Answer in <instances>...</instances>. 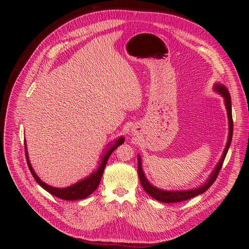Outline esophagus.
I'll list each match as a JSON object with an SVG mask.
<instances>
[{"instance_id":"34e87169","label":"esophagus","mask_w":249,"mask_h":249,"mask_svg":"<svg viewBox=\"0 0 249 249\" xmlns=\"http://www.w3.org/2000/svg\"><path fill=\"white\" fill-rule=\"evenodd\" d=\"M133 131H134V133H137V131H138V130H137V127H136V129H134Z\"/></svg>"}]
</instances>
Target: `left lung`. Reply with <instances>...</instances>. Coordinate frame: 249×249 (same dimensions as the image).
<instances>
[{
	"mask_svg": "<svg viewBox=\"0 0 249 249\" xmlns=\"http://www.w3.org/2000/svg\"><path fill=\"white\" fill-rule=\"evenodd\" d=\"M214 89L218 93H220L223 97H224V105L225 108H227L228 111V117H229V139L227 142V145H225V148L223 150V154L220 161L218 162V164L216 165L215 169L213 170V172L211 173L210 178L206 180V183L201 185L198 188H194V189L191 190H182V191H167V190H162L159 189V188L154 187L152 184H150L147 178L144 176V172L142 170V165H141V158L138 155V176H139V179L140 183L142 185V188L144 189V191L149 194L150 196L153 198H155L158 201L161 202H166V203H171V202H179V201H184L187 199H190L196 195H199L203 192H206L209 188L213 185V183L216 180V178L219 173L223 161L225 159V156L228 154L229 147L231 145V137H232V116H231V95L229 90L227 89V87L221 85V84H215Z\"/></svg>",
	"mask_w": 249,
	"mask_h": 249,
	"instance_id": "obj_1",
	"label": "left lung"
}]
</instances>
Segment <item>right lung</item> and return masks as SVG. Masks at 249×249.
<instances>
[{"label": "right lung", "instance_id": "obj_1", "mask_svg": "<svg viewBox=\"0 0 249 249\" xmlns=\"http://www.w3.org/2000/svg\"><path fill=\"white\" fill-rule=\"evenodd\" d=\"M124 142V137H119L115 142L114 144L111 145L109 149H107V152H105L104 156L102 157V160L100 166L97 167V169L95 171H93L91 175L89 177L85 178L84 179L80 180V182L73 184L70 187H66V188H55V187H52L49 186L48 184H46L44 182L37 177V175L35 173V171L33 170L31 164H30L29 161V157H28V152H27V146L25 144V149H26V159H27V164H28V167L31 171L33 178H35V180L37 183H38L44 190H47L49 193L53 194L54 196L59 197L61 199L64 200H77V199H83V198H86L87 196H89L90 194L93 193L96 188L99 187L100 182H101V178L103 177V173H104V169L105 166H106L107 161L109 159V157L111 156V154L114 152V150L119 146L122 145L123 143ZM111 144V143H110Z\"/></svg>", "mask_w": 249, "mask_h": 249}]
</instances>
